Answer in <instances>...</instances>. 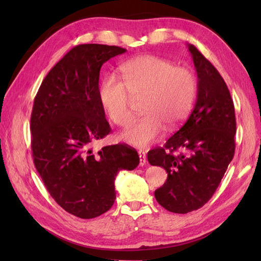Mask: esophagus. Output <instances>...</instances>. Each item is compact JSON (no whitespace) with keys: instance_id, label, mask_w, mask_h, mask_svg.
<instances>
[{"instance_id":"1","label":"esophagus","mask_w":261,"mask_h":261,"mask_svg":"<svg viewBox=\"0 0 261 261\" xmlns=\"http://www.w3.org/2000/svg\"><path fill=\"white\" fill-rule=\"evenodd\" d=\"M139 153V158H140V166H143V165H146V163H147V157H146V152H143V151H139L138 152Z\"/></svg>"}]
</instances>
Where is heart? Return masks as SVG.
Segmentation results:
<instances>
[{"instance_id": "b5f03b06", "label": "heart", "mask_w": 261, "mask_h": 261, "mask_svg": "<svg viewBox=\"0 0 261 261\" xmlns=\"http://www.w3.org/2000/svg\"><path fill=\"white\" fill-rule=\"evenodd\" d=\"M121 71L123 81L115 75L105 77L98 98L111 121L124 126L132 119V97L145 95V114L122 134L125 142L146 148L159 139L165 125H179L190 114L197 92L192 70L178 67L169 59L146 55L127 60Z\"/></svg>"}]
</instances>
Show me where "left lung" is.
<instances>
[{
  "label": "left lung",
  "instance_id": "obj_1",
  "mask_svg": "<svg viewBox=\"0 0 261 261\" xmlns=\"http://www.w3.org/2000/svg\"><path fill=\"white\" fill-rule=\"evenodd\" d=\"M197 73V97L190 118L164 147L148 152V162L167 171V180L154 191L169 212L185 214L213 196L234 156V105L229 88L214 66L188 45ZM179 148L178 155L173 152Z\"/></svg>",
  "mask_w": 261,
  "mask_h": 261
}]
</instances>
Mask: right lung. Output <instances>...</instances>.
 <instances>
[{"label": "right lung", "instance_id": "obj_1", "mask_svg": "<svg viewBox=\"0 0 261 261\" xmlns=\"http://www.w3.org/2000/svg\"><path fill=\"white\" fill-rule=\"evenodd\" d=\"M125 51L98 43L74 47L47 74L33 102V163L51 197L81 219L112 207L116 175L139 165L136 149L124 143L92 148L111 132L98 98L99 70Z\"/></svg>", "mask_w": 261, "mask_h": 261}]
</instances>
